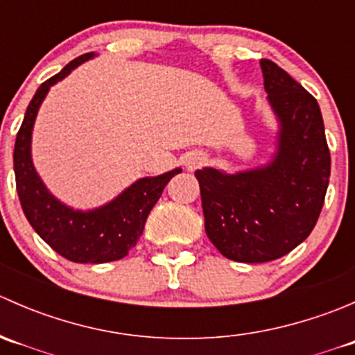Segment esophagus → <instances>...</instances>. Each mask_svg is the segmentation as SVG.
<instances>
[{"instance_id":"34e87169","label":"esophagus","mask_w":355,"mask_h":355,"mask_svg":"<svg viewBox=\"0 0 355 355\" xmlns=\"http://www.w3.org/2000/svg\"><path fill=\"white\" fill-rule=\"evenodd\" d=\"M204 163H206V156L199 151L191 153V155H187V157H185V166H187V170L191 171L198 170V168L202 166Z\"/></svg>"}]
</instances>
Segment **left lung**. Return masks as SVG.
I'll use <instances>...</instances> for the list:
<instances>
[{"label":"left lung","instance_id":"8db88e82","mask_svg":"<svg viewBox=\"0 0 355 355\" xmlns=\"http://www.w3.org/2000/svg\"><path fill=\"white\" fill-rule=\"evenodd\" d=\"M261 70L282 125L275 159L237 175L214 168L196 171L207 237L237 263H268L306 241L330 182V149L318 101L271 60H261Z\"/></svg>","mask_w":355,"mask_h":355}]
</instances>
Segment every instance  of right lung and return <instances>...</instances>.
<instances>
[{
  "instance_id": "right-lung-1",
  "label": "right lung",
  "mask_w": 355,
  "mask_h": 355,
  "mask_svg": "<svg viewBox=\"0 0 355 355\" xmlns=\"http://www.w3.org/2000/svg\"><path fill=\"white\" fill-rule=\"evenodd\" d=\"M89 58H92V53L71 60L60 73L42 82L37 89L17 134L13 168L24 214L39 237L68 261L101 264L121 259L137 244L146 220L163 194L164 185L182 170L177 168L159 177L141 178L110 204L87 213L70 209L49 194L31 159V135L35 114L49 87Z\"/></svg>"
}]
</instances>
